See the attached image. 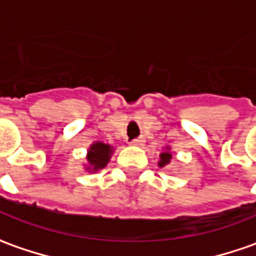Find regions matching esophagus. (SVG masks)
I'll list each match as a JSON object with an SVG mask.
<instances>
[{
	"instance_id": "34e87169",
	"label": "esophagus",
	"mask_w": 256,
	"mask_h": 256,
	"mask_svg": "<svg viewBox=\"0 0 256 256\" xmlns=\"http://www.w3.org/2000/svg\"><path fill=\"white\" fill-rule=\"evenodd\" d=\"M143 143H144V140H143V138H134V140H132V142H130V144L132 146H143Z\"/></svg>"
}]
</instances>
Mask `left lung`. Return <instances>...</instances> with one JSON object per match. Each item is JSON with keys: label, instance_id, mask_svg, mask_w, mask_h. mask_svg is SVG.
<instances>
[{"label": "left lung", "instance_id": "obj_1", "mask_svg": "<svg viewBox=\"0 0 256 256\" xmlns=\"http://www.w3.org/2000/svg\"><path fill=\"white\" fill-rule=\"evenodd\" d=\"M170 160H172V154H170L168 152H164V153L160 154V163H158V166H160V167H164L166 164L170 163Z\"/></svg>", "mask_w": 256, "mask_h": 256}]
</instances>
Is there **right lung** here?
Listing matches in <instances>:
<instances>
[{
    "label": "right lung",
    "instance_id": "1",
    "mask_svg": "<svg viewBox=\"0 0 256 256\" xmlns=\"http://www.w3.org/2000/svg\"><path fill=\"white\" fill-rule=\"evenodd\" d=\"M112 147L109 144H104V143H94L92 144V147L89 148V153H88V162H89V167L88 170H92V172H96L99 168H103L109 158L112 156Z\"/></svg>",
    "mask_w": 256,
    "mask_h": 256
}]
</instances>
